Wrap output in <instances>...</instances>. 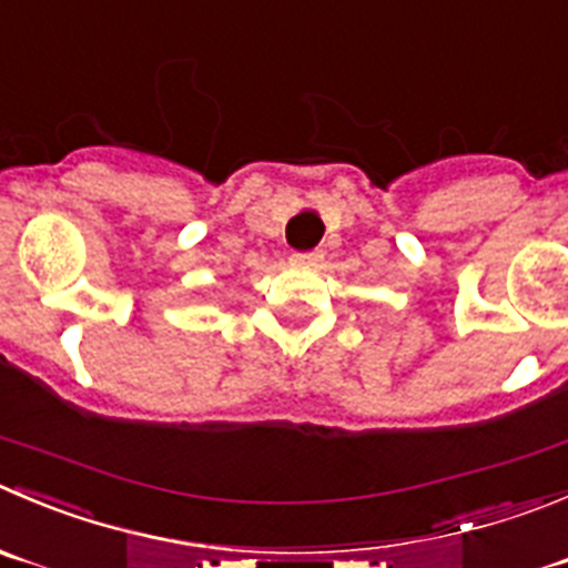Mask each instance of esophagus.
Returning <instances> with one entry per match:
<instances>
[{
    "label": "esophagus",
    "instance_id": "1",
    "mask_svg": "<svg viewBox=\"0 0 568 568\" xmlns=\"http://www.w3.org/2000/svg\"><path fill=\"white\" fill-rule=\"evenodd\" d=\"M321 253L317 251H312V253H293V258H290V262L295 264V267H304V270H312V267H317V264H321Z\"/></svg>",
    "mask_w": 568,
    "mask_h": 568
}]
</instances>
